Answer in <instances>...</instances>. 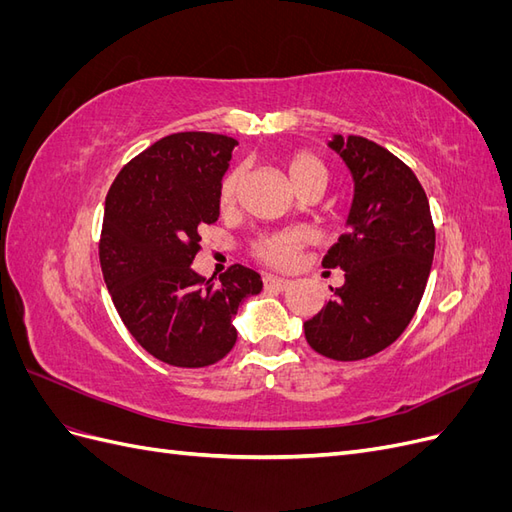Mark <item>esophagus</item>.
Here are the masks:
<instances>
[{"label": "esophagus", "instance_id": "esophagus-1", "mask_svg": "<svg viewBox=\"0 0 512 512\" xmlns=\"http://www.w3.org/2000/svg\"><path fill=\"white\" fill-rule=\"evenodd\" d=\"M292 286L290 280H284V277H275V275H267L265 277V288L267 290H277V292H284Z\"/></svg>", "mask_w": 512, "mask_h": 512}]
</instances>
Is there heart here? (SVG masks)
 <instances>
[{"label": "heart", "instance_id": "heart-1", "mask_svg": "<svg viewBox=\"0 0 512 512\" xmlns=\"http://www.w3.org/2000/svg\"><path fill=\"white\" fill-rule=\"evenodd\" d=\"M284 166L292 185L303 196L314 190L324 192V188H327L329 168L316 156V153L307 149L294 151L286 158ZM243 179H245V173L241 166L228 170V173L222 177L218 185V205L222 211L235 209ZM307 241H309V235L301 228L269 232V235H262L252 243V256L260 262H267L271 267L290 269L297 265L299 254L307 245Z\"/></svg>", "mask_w": 512, "mask_h": 512}]
</instances>
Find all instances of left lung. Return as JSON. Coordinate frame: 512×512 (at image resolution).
<instances>
[{"instance_id": "obj_1", "label": "left lung", "mask_w": 512, "mask_h": 512, "mask_svg": "<svg viewBox=\"0 0 512 512\" xmlns=\"http://www.w3.org/2000/svg\"><path fill=\"white\" fill-rule=\"evenodd\" d=\"M354 179L348 232L322 260L344 269L335 299L305 320V339L333 361L374 356L406 331L429 280L436 226L412 168L365 136L329 143Z\"/></svg>"}]
</instances>
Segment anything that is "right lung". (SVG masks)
Wrapping results in <instances>:
<instances>
[{
  "label": "right lung",
  "mask_w": 512,
  "mask_h": 512,
  "mask_svg": "<svg viewBox=\"0 0 512 512\" xmlns=\"http://www.w3.org/2000/svg\"><path fill=\"white\" fill-rule=\"evenodd\" d=\"M237 141L213 132H177L138 153L106 196L102 275L132 337L175 367L218 363L237 342L232 318L262 290L254 269L232 265L198 275L200 228L220 218L218 185Z\"/></svg>",
  "instance_id": "add662e5"
}]
</instances>
